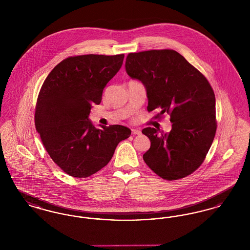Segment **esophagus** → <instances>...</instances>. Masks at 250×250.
<instances>
[{"mask_svg":"<svg viewBox=\"0 0 250 250\" xmlns=\"http://www.w3.org/2000/svg\"><path fill=\"white\" fill-rule=\"evenodd\" d=\"M132 134H134V135H140L142 132L140 129H132Z\"/></svg>","mask_w":250,"mask_h":250,"instance_id":"34e87169","label":"esophagus"}]
</instances>
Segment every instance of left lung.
Returning a JSON list of instances; mask_svg holds the SVG:
<instances>
[{"label": "left lung", "mask_w": 250, "mask_h": 250, "mask_svg": "<svg viewBox=\"0 0 250 250\" xmlns=\"http://www.w3.org/2000/svg\"><path fill=\"white\" fill-rule=\"evenodd\" d=\"M125 71L144 85L148 111L159 108L170 116L171 130L146 127L150 142L143 160L158 176L184 178L202 165L214 141L215 97L201 72L172 49L129 53Z\"/></svg>", "instance_id": "8db88e82"}]
</instances>
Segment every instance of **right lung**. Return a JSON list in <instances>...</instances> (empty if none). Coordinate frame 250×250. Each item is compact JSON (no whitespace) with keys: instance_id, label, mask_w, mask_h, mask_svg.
Returning a JSON list of instances; mask_svg holds the SVG:
<instances>
[{"instance_id":"right-lung-1","label":"right lung","mask_w":250,"mask_h":250,"mask_svg":"<svg viewBox=\"0 0 250 250\" xmlns=\"http://www.w3.org/2000/svg\"><path fill=\"white\" fill-rule=\"evenodd\" d=\"M124 54L81 55L58 63L41 87L36 130L51 159L67 174L89 177L106 166L118 143L131 135L119 125L96 128L89 119L103 90L119 71Z\"/></svg>"}]
</instances>
